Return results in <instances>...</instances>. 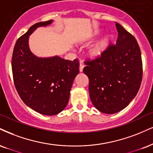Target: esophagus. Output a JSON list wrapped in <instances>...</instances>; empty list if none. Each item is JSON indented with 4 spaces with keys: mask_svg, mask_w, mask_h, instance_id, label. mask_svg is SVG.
<instances>
[{
    "mask_svg": "<svg viewBox=\"0 0 153 153\" xmlns=\"http://www.w3.org/2000/svg\"><path fill=\"white\" fill-rule=\"evenodd\" d=\"M83 68H84V65H82V63L80 64V66H79V71L80 72H82V70H83Z\"/></svg>",
    "mask_w": 153,
    "mask_h": 153,
    "instance_id": "esophagus-1",
    "label": "esophagus"
}]
</instances>
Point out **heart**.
I'll return each mask as SVG.
<instances>
[{"label": "heart", "instance_id": "heart-1", "mask_svg": "<svg viewBox=\"0 0 153 153\" xmlns=\"http://www.w3.org/2000/svg\"><path fill=\"white\" fill-rule=\"evenodd\" d=\"M102 33V30L101 29H96L93 32H92L91 34L88 35V36L79 39L78 40V43L80 44L86 43V42L89 41L90 40L93 39V38L99 36ZM112 38H113L112 36L110 34H106L103 37H102L98 41H97L95 44H93L88 50L87 52H86L87 58L91 60H95L97 59L100 58L108 50L112 41Z\"/></svg>", "mask_w": 153, "mask_h": 153}]
</instances>
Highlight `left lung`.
<instances>
[{
	"label": "left lung",
	"instance_id": "left-lung-1",
	"mask_svg": "<svg viewBox=\"0 0 153 153\" xmlns=\"http://www.w3.org/2000/svg\"><path fill=\"white\" fill-rule=\"evenodd\" d=\"M118 37L100 58L87 60L83 68L89 79V94L95 108L114 114L129 105L143 78L140 49L135 37L115 23Z\"/></svg>",
	"mask_w": 153,
	"mask_h": 153
}]
</instances>
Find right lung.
I'll use <instances>...</instances> for the list:
<instances>
[{
    "mask_svg": "<svg viewBox=\"0 0 153 153\" xmlns=\"http://www.w3.org/2000/svg\"><path fill=\"white\" fill-rule=\"evenodd\" d=\"M53 21L32 25L16 41L12 57L13 76L18 95L27 106L45 115H56L65 109L73 80L79 73L78 59L71 61L58 56L40 58L31 52L29 36L38 27Z\"/></svg>",
    "mask_w": 153,
    "mask_h": 153,
    "instance_id": "1",
    "label": "right lung"
}]
</instances>
